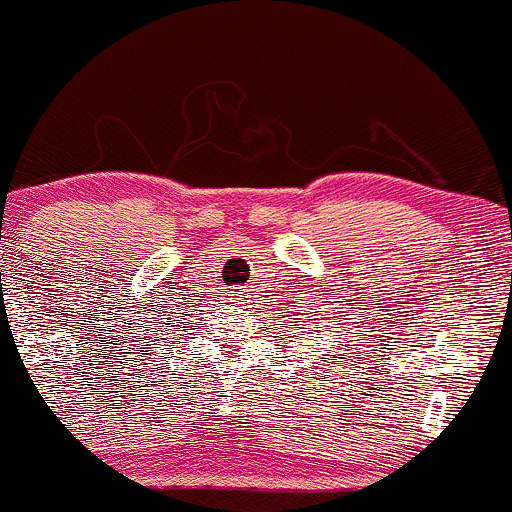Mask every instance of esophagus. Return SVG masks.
<instances>
[{
  "mask_svg": "<svg viewBox=\"0 0 512 512\" xmlns=\"http://www.w3.org/2000/svg\"><path fill=\"white\" fill-rule=\"evenodd\" d=\"M231 296H233V298H236V301H240V296H243V291H238V286H233Z\"/></svg>",
  "mask_w": 512,
  "mask_h": 512,
  "instance_id": "1",
  "label": "esophagus"
}]
</instances>
